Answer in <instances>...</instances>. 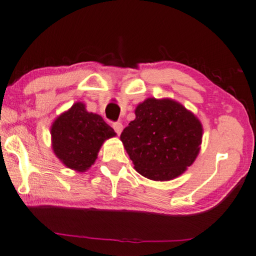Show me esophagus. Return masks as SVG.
Returning a JSON list of instances; mask_svg holds the SVG:
<instances>
[{
	"label": "esophagus",
	"mask_w": 256,
	"mask_h": 256,
	"mask_svg": "<svg viewBox=\"0 0 256 256\" xmlns=\"http://www.w3.org/2000/svg\"><path fill=\"white\" fill-rule=\"evenodd\" d=\"M112 128L115 130L117 134H120L122 131H123V124L120 123V122H116V123H112Z\"/></svg>",
	"instance_id": "esophagus-1"
}]
</instances>
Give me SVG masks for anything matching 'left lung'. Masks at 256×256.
<instances>
[{
  "label": "left lung",
  "instance_id": "1",
  "mask_svg": "<svg viewBox=\"0 0 256 256\" xmlns=\"http://www.w3.org/2000/svg\"><path fill=\"white\" fill-rule=\"evenodd\" d=\"M200 120L172 99L148 98L136 108L120 140L136 171L155 181L181 176L200 150Z\"/></svg>",
  "mask_w": 256,
  "mask_h": 256
}]
</instances>
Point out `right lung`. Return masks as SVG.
I'll return each instance as SVG.
<instances>
[{
    "mask_svg": "<svg viewBox=\"0 0 256 256\" xmlns=\"http://www.w3.org/2000/svg\"><path fill=\"white\" fill-rule=\"evenodd\" d=\"M115 136L102 117L88 112L83 102L72 104L51 126L54 152L64 166L77 172L90 168L102 144Z\"/></svg>",
    "mask_w": 256,
    "mask_h": 256,
    "instance_id": "add662e5",
    "label": "right lung"
}]
</instances>
